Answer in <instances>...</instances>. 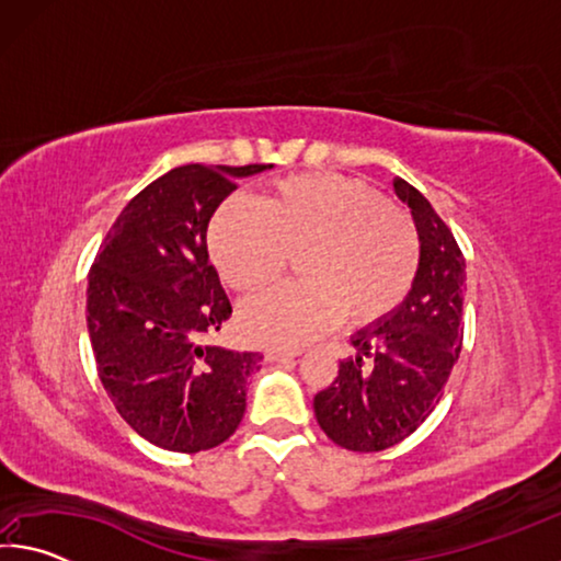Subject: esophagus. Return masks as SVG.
<instances>
[{"instance_id": "obj_1", "label": "esophagus", "mask_w": 561, "mask_h": 561, "mask_svg": "<svg viewBox=\"0 0 561 561\" xmlns=\"http://www.w3.org/2000/svg\"><path fill=\"white\" fill-rule=\"evenodd\" d=\"M301 351L299 348H267V354H264V358L267 360H284V358H294L299 356Z\"/></svg>"}]
</instances>
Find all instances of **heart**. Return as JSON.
Wrapping results in <instances>:
<instances>
[{
	"label": "heart",
	"instance_id": "heart-1",
	"mask_svg": "<svg viewBox=\"0 0 561 561\" xmlns=\"http://www.w3.org/2000/svg\"><path fill=\"white\" fill-rule=\"evenodd\" d=\"M207 244L234 291H254L304 252V282L247 299L242 334L254 344L299 346L336 327L376 324L401 307L421 270L413 217L358 178L299 173L277 180L262 203L232 195L217 207Z\"/></svg>",
	"mask_w": 561,
	"mask_h": 561
}]
</instances>
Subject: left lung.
<instances>
[{
	"instance_id": "left-lung-1",
	"label": "left lung",
	"mask_w": 561,
	"mask_h": 561,
	"mask_svg": "<svg viewBox=\"0 0 561 561\" xmlns=\"http://www.w3.org/2000/svg\"><path fill=\"white\" fill-rule=\"evenodd\" d=\"M393 187L421 232V270L401 307L358 331L351 341L358 356L341 360L334 383L314 396L321 431L354 453L405 440L438 405L462 346L460 247L411 183L396 178Z\"/></svg>"
}]
</instances>
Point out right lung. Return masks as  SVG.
Wrapping results in <instances>:
<instances>
[{"label": "right lung", "mask_w": 561, "mask_h": 561, "mask_svg": "<svg viewBox=\"0 0 561 561\" xmlns=\"http://www.w3.org/2000/svg\"><path fill=\"white\" fill-rule=\"evenodd\" d=\"M267 168H173L123 207L89 270L101 383L123 421L163 450H210L244 415L262 354L207 344L232 314L207 257V222L237 178Z\"/></svg>", "instance_id": "1"}]
</instances>
